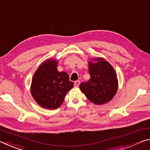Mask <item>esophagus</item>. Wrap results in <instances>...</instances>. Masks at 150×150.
I'll use <instances>...</instances> for the list:
<instances>
[{
    "label": "esophagus",
    "instance_id": "34e87169",
    "mask_svg": "<svg viewBox=\"0 0 150 150\" xmlns=\"http://www.w3.org/2000/svg\"><path fill=\"white\" fill-rule=\"evenodd\" d=\"M79 85H80V81H75V83H74L75 87H78L79 86Z\"/></svg>",
    "mask_w": 150,
    "mask_h": 150
}]
</instances>
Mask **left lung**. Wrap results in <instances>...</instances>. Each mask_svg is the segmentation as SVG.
<instances>
[{"mask_svg": "<svg viewBox=\"0 0 150 150\" xmlns=\"http://www.w3.org/2000/svg\"><path fill=\"white\" fill-rule=\"evenodd\" d=\"M88 65L90 79L80 84L81 91L96 105L108 103L115 96L118 89L115 71L110 63L102 57L92 59Z\"/></svg>", "mask_w": 150, "mask_h": 150, "instance_id": "obj_1", "label": "left lung"}]
</instances>
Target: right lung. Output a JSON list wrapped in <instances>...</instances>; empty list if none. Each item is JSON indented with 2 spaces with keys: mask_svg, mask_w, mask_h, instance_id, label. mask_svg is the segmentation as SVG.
Listing matches in <instances>:
<instances>
[{
  "mask_svg": "<svg viewBox=\"0 0 150 150\" xmlns=\"http://www.w3.org/2000/svg\"><path fill=\"white\" fill-rule=\"evenodd\" d=\"M57 65L55 59H47L33 75L30 93L35 101L45 109L59 108L74 85L67 73L59 72Z\"/></svg>",
  "mask_w": 150,
  "mask_h": 150,
  "instance_id": "1",
  "label": "right lung"
}]
</instances>
